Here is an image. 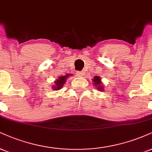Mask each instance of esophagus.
<instances>
[{
	"mask_svg": "<svg viewBox=\"0 0 152 152\" xmlns=\"http://www.w3.org/2000/svg\"><path fill=\"white\" fill-rule=\"evenodd\" d=\"M78 74L79 76H83V75H84V71H78Z\"/></svg>",
	"mask_w": 152,
	"mask_h": 152,
	"instance_id": "34e87169",
	"label": "esophagus"
}]
</instances>
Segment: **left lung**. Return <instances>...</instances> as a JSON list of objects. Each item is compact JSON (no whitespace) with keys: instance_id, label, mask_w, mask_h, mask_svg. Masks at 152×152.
<instances>
[{"instance_id":"obj_1","label":"left lung","mask_w":152,"mask_h":152,"mask_svg":"<svg viewBox=\"0 0 152 152\" xmlns=\"http://www.w3.org/2000/svg\"><path fill=\"white\" fill-rule=\"evenodd\" d=\"M93 81H94V83L96 86H97V85L98 86L97 87V88H98V89H99L100 91L103 90V86H100V84H101V82H100V78L99 76H95Z\"/></svg>"}]
</instances>
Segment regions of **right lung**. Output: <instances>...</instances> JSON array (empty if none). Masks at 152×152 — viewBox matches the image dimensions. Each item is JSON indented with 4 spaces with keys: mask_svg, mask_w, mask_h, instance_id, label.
<instances>
[{
    "mask_svg": "<svg viewBox=\"0 0 152 152\" xmlns=\"http://www.w3.org/2000/svg\"><path fill=\"white\" fill-rule=\"evenodd\" d=\"M69 74L64 76H61V77L58 78V80H56L55 81V86H54V88L53 90H59L60 88H61L63 87V85L65 83L66 79L68 77Z\"/></svg>",
    "mask_w": 152,
    "mask_h": 152,
    "instance_id": "obj_1",
    "label": "right lung"
}]
</instances>
